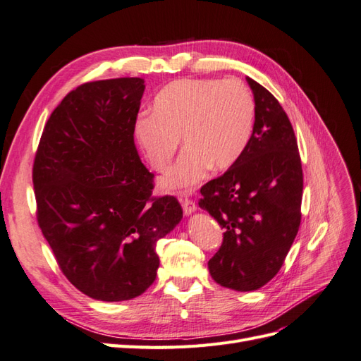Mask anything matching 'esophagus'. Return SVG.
<instances>
[{
    "label": "esophagus",
    "instance_id": "esophagus-1",
    "mask_svg": "<svg viewBox=\"0 0 361 361\" xmlns=\"http://www.w3.org/2000/svg\"><path fill=\"white\" fill-rule=\"evenodd\" d=\"M180 203H182V209H183L185 215H190L195 209H197V204H195V202L188 197H180Z\"/></svg>",
    "mask_w": 361,
    "mask_h": 361
}]
</instances>
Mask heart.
I'll return each mask as SVG.
<instances>
[{"instance_id": "b5f03b06", "label": "heart", "mask_w": 361, "mask_h": 361, "mask_svg": "<svg viewBox=\"0 0 361 361\" xmlns=\"http://www.w3.org/2000/svg\"><path fill=\"white\" fill-rule=\"evenodd\" d=\"M256 104L238 80H178L157 94L154 114L140 116L135 138L150 167L164 171L166 191H187L199 183L207 167L226 170L243 157L253 135Z\"/></svg>"}]
</instances>
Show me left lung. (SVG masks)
Returning <instances> with one entry per match:
<instances>
[{"label": "left lung", "mask_w": 361, "mask_h": 361, "mask_svg": "<svg viewBox=\"0 0 361 361\" xmlns=\"http://www.w3.org/2000/svg\"><path fill=\"white\" fill-rule=\"evenodd\" d=\"M256 117L250 143L233 166L200 188L199 206L224 228L207 262L212 279L256 290L274 279L301 223L302 167L293 128L279 101L247 76Z\"/></svg>", "instance_id": "left-lung-1"}]
</instances>
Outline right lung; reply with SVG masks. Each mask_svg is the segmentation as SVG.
Wrapping results in <instances>:
<instances>
[{
  "label": "right lung",
  "instance_id": "obj_1",
  "mask_svg": "<svg viewBox=\"0 0 361 361\" xmlns=\"http://www.w3.org/2000/svg\"><path fill=\"white\" fill-rule=\"evenodd\" d=\"M143 78L84 82L43 129L32 164L40 231L61 272L87 297L125 301L157 279V243L182 207L154 197L134 143Z\"/></svg>",
  "mask_w": 361,
  "mask_h": 361
}]
</instances>
